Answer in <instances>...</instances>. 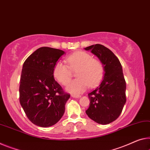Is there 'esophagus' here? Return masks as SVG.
<instances>
[{"label":"esophagus","mask_w":150,"mask_h":150,"mask_svg":"<svg viewBox=\"0 0 150 150\" xmlns=\"http://www.w3.org/2000/svg\"><path fill=\"white\" fill-rule=\"evenodd\" d=\"M72 97H73V98H79V97H80V96L77 95V94H72Z\"/></svg>","instance_id":"obj_1"}]
</instances>
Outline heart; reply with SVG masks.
<instances>
[{"label":"heart","mask_w":150,"mask_h":150,"mask_svg":"<svg viewBox=\"0 0 150 150\" xmlns=\"http://www.w3.org/2000/svg\"><path fill=\"white\" fill-rule=\"evenodd\" d=\"M66 64L59 61L54 68V76L62 84L66 85L72 76V70H77L78 78L68 83L66 90L75 94L82 93L90 85L94 86L100 81L104 68L103 64L98 59H93L85 52H77L67 57Z\"/></svg>","instance_id":"1"}]
</instances>
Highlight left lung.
<instances>
[{
    "instance_id": "8db88e82",
    "label": "left lung",
    "mask_w": 150,
    "mask_h": 150,
    "mask_svg": "<svg viewBox=\"0 0 150 150\" xmlns=\"http://www.w3.org/2000/svg\"><path fill=\"white\" fill-rule=\"evenodd\" d=\"M98 57L104 67V77L98 86L88 94L90 99L86 113L101 125H107L118 118L126 103V82L122 66L109 49L100 44L85 47Z\"/></svg>"
}]
</instances>
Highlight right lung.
Segmentation results:
<instances>
[{
  "mask_svg": "<svg viewBox=\"0 0 150 150\" xmlns=\"http://www.w3.org/2000/svg\"><path fill=\"white\" fill-rule=\"evenodd\" d=\"M65 52L42 47L25 61L19 86V101L27 117L35 125L47 127L63 116L70 95L54 78V68Z\"/></svg>",
  "mask_w": 150,
  "mask_h": 150,
  "instance_id": "1",
  "label": "right lung"
}]
</instances>
